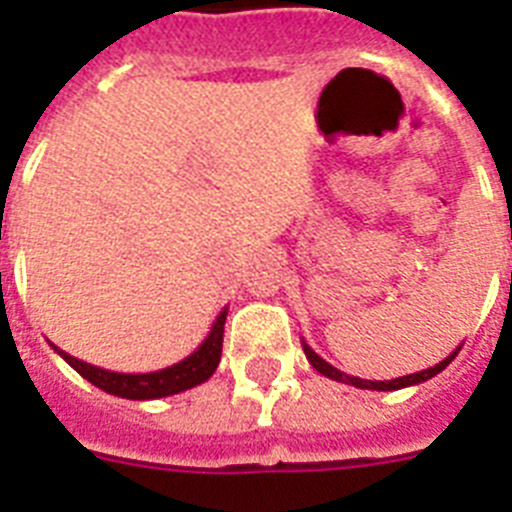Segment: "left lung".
I'll use <instances>...</instances> for the list:
<instances>
[{
  "label": "left lung",
  "instance_id": "left-lung-1",
  "mask_svg": "<svg viewBox=\"0 0 512 512\" xmlns=\"http://www.w3.org/2000/svg\"><path fill=\"white\" fill-rule=\"evenodd\" d=\"M304 346V354H307L309 364L320 372V375L330 377V380H336V382H346V385H354V388H364V390H401V388H409V385H419V382H427L432 380L435 375H440L442 369L448 367L450 362H453L455 356H458V351H461V346L453 351V354H448V359H442L440 364H435V367H429V369H422V372H414V375H406V377H395V380H362V377H354V375H346V372H341V369H336L333 364H328L322 356H317L315 351L309 349L307 343L302 341Z\"/></svg>",
  "mask_w": 512,
  "mask_h": 512
}]
</instances>
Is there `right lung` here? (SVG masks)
<instances>
[{"label":"right lung","instance_id":"add662e5","mask_svg":"<svg viewBox=\"0 0 512 512\" xmlns=\"http://www.w3.org/2000/svg\"><path fill=\"white\" fill-rule=\"evenodd\" d=\"M226 315H229V309L223 307L221 315L213 322V328H210L208 338H205V341L197 346V351H192L187 359L171 364V367L166 369H158V372H143V375L111 372V369H101L96 367V364L80 362V359L70 356L67 351L57 349L54 343H51V349L57 351L75 372H80L85 380L93 382L96 388L106 390V393L119 395V398H130V401L166 398V395L182 393V390H190L195 388V385H203V382L210 380V375L216 372L218 362H221L223 322H226Z\"/></svg>","mask_w":512,"mask_h":512}]
</instances>
